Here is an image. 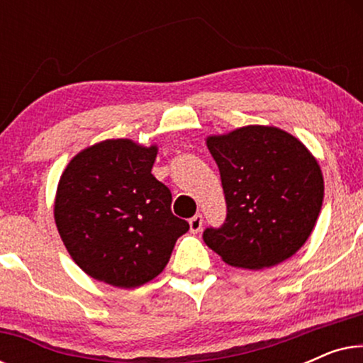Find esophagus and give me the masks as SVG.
I'll list each match as a JSON object with an SVG mask.
<instances>
[{
	"label": "esophagus",
	"instance_id": "esophagus-1",
	"mask_svg": "<svg viewBox=\"0 0 363 363\" xmlns=\"http://www.w3.org/2000/svg\"><path fill=\"white\" fill-rule=\"evenodd\" d=\"M201 226H203V216L200 213H196L195 216L190 218V230L191 233H198L201 230Z\"/></svg>",
	"mask_w": 363,
	"mask_h": 363
}]
</instances>
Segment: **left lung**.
Listing matches in <instances>:
<instances>
[{
  "label": "left lung",
  "instance_id": "obj_1",
  "mask_svg": "<svg viewBox=\"0 0 363 363\" xmlns=\"http://www.w3.org/2000/svg\"><path fill=\"white\" fill-rule=\"evenodd\" d=\"M220 168L226 220L203 240L230 266L262 269L289 259L314 230L324 178L314 155L277 127L247 125L206 138Z\"/></svg>",
  "mask_w": 363,
  "mask_h": 363
}]
</instances>
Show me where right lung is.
Returning <instances> with one entry per match:
<instances>
[{
	"instance_id": "obj_1",
	"label": "right lung",
	"mask_w": 363,
	"mask_h": 363,
	"mask_svg": "<svg viewBox=\"0 0 363 363\" xmlns=\"http://www.w3.org/2000/svg\"><path fill=\"white\" fill-rule=\"evenodd\" d=\"M157 145L128 138L84 148L62 172L54 220L69 255L106 284L132 289L165 269L190 230L172 213V193L152 175Z\"/></svg>"
}]
</instances>
